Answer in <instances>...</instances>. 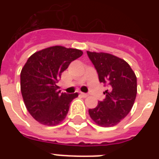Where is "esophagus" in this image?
Masks as SVG:
<instances>
[{
	"label": "esophagus",
	"mask_w": 159,
	"mask_h": 159,
	"mask_svg": "<svg viewBox=\"0 0 159 159\" xmlns=\"http://www.w3.org/2000/svg\"><path fill=\"white\" fill-rule=\"evenodd\" d=\"M80 95H81L82 97H88V95H87V93H83V92H81V93H80Z\"/></svg>",
	"instance_id": "34e87169"
}]
</instances>
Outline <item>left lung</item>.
Wrapping results in <instances>:
<instances>
[{"instance_id":"left-lung-1","label":"left lung","mask_w":159,"mask_h":159,"mask_svg":"<svg viewBox=\"0 0 159 159\" xmlns=\"http://www.w3.org/2000/svg\"><path fill=\"white\" fill-rule=\"evenodd\" d=\"M98 73L100 82L109 87L102 102L89 109L92 120L102 127L116 125L125 117L135 101L137 78L130 66L120 57L106 53L87 52Z\"/></svg>"}]
</instances>
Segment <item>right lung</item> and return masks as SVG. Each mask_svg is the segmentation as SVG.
Masks as SVG:
<instances>
[{"label":"right lung","instance_id":"1","mask_svg":"<svg viewBox=\"0 0 159 159\" xmlns=\"http://www.w3.org/2000/svg\"><path fill=\"white\" fill-rule=\"evenodd\" d=\"M82 51L53 46L31 55L20 72L24 102L34 119L44 125H56L67 116L70 103L78 97L61 93L57 86L63 71Z\"/></svg>","mask_w":159,"mask_h":159}]
</instances>
